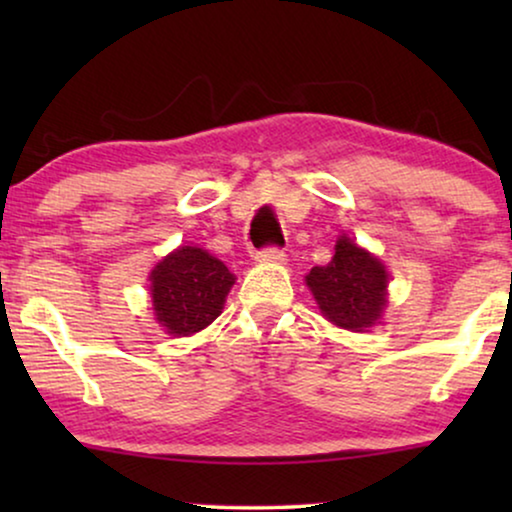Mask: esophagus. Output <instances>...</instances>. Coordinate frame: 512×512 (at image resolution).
<instances>
[{
    "mask_svg": "<svg viewBox=\"0 0 512 512\" xmlns=\"http://www.w3.org/2000/svg\"><path fill=\"white\" fill-rule=\"evenodd\" d=\"M256 261L258 263H284L286 251L279 247H263L261 251H256Z\"/></svg>",
    "mask_w": 512,
    "mask_h": 512,
    "instance_id": "34e87169",
    "label": "esophagus"
}]
</instances>
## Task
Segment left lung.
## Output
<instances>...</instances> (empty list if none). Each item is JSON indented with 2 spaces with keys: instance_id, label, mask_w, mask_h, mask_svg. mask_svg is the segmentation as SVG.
Here are the masks:
<instances>
[{
  "instance_id": "1",
  "label": "left lung",
  "mask_w": 512,
  "mask_h": 512,
  "mask_svg": "<svg viewBox=\"0 0 512 512\" xmlns=\"http://www.w3.org/2000/svg\"><path fill=\"white\" fill-rule=\"evenodd\" d=\"M305 282L324 317L347 331H366L387 305V270L347 237H340L331 261L314 265Z\"/></svg>"
}]
</instances>
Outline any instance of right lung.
<instances>
[{"mask_svg": "<svg viewBox=\"0 0 512 512\" xmlns=\"http://www.w3.org/2000/svg\"><path fill=\"white\" fill-rule=\"evenodd\" d=\"M233 272L198 247H179L151 272L156 319L170 335H191L221 314Z\"/></svg>", "mask_w": 512, "mask_h": 512, "instance_id": "add662e5", "label": "right lung"}]
</instances>
